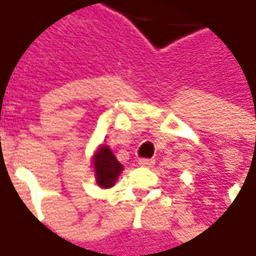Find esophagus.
Returning a JSON list of instances; mask_svg holds the SVG:
<instances>
[{
    "label": "esophagus",
    "instance_id": "esophagus-1",
    "mask_svg": "<svg viewBox=\"0 0 256 256\" xmlns=\"http://www.w3.org/2000/svg\"><path fill=\"white\" fill-rule=\"evenodd\" d=\"M138 164L141 165V166H146V168H152L154 165H155V161L154 160H148V158H142V160H140Z\"/></svg>",
    "mask_w": 256,
    "mask_h": 256
}]
</instances>
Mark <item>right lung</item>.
Wrapping results in <instances>:
<instances>
[{
    "label": "right lung",
    "mask_w": 256,
    "mask_h": 256,
    "mask_svg": "<svg viewBox=\"0 0 256 256\" xmlns=\"http://www.w3.org/2000/svg\"><path fill=\"white\" fill-rule=\"evenodd\" d=\"M92 168L95 181L100 188H111L115 185L124 166L111 151L108 145H100L92 155Z\"/></svg>",
    "instance_id": "right-lung-1"
}]
</instances>
